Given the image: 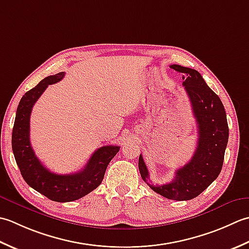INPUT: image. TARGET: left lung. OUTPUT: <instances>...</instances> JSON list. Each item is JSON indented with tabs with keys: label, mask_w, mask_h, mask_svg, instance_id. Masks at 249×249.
Here are the masks:
<instances>
[{
	"label": "left lung",
	"mask_w": 249,
	"mask_h": 249,
	"mask_svg": "<svg viewBox=\"0 0 249 249\" xmlns=\"http://www.w3.org/2000/svg\"><path fill=\"white\" fill-rule=\"evenodd\" d=\"M182 73V86L189 96L197 125V146L192 159L175 172L174 179L165 185L148 182L149 173L140 155L139 169L142 178L157 194L170 200L187 201L199 196L214 181L224 163L229 139V126L224 105L206 85L197 71L181 65H171Z\"/></svg>",
	"instance_id": "left-lung-1"
}]
</instances>
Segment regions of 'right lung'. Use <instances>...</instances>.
I'll return each instance as SVG.
<instances>
[{
	"label": "right lung",
	"instance_id": "obj_1",
	"mask_svg": "<svg viewBox=\"0 0 249 249\" xmlns=\"http://www.w3.org/2000/svg\"><path fill=\"white\" fill-rule=\"evenodd\" d=\"M63 77L64 72L50 75L22 96L16 111L12 135L13 153L23 179L34 190L55 202L78 200L99 187L104 178L106 167L120 149L119 146L111 145L100 147L82 171L68 175L53 173L37 159L30 143L32 107L48 85L58 83Z\"/></svg>",
	"mask_w": 249,
	"mask_h": 249
}]
</instances>
